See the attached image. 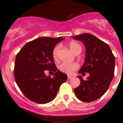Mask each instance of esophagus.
<instances>
[{
  "mask_svg": "<svg viewBox=\"0 0 123 123\" xmlns=\"http://www.w3.org/2000/svg\"><path fill=\"white\" fill-rule=\"evenodd\" d=\"M72 78V76H70V75H68V79L69 80V79H71Z\"/></svg>",
  "mask_w": 123,
  "mask_h": 123,
  "instance_id": "34e87169",
  "label": "esophagus"
}]
</instances>
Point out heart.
I'll use <instances>...</instances> for the list:
<instances>
[{
    "mask_svg": "<svg viewBox=\"0 0 123 123\" xmlns=\"http://www.w3.org/2000/svg\"><path fill=\"white\" fill-rule=\"evenodd\" d=\"M70 50L74 54L82 51V47L78 43L75 41H71L68 44ZM59 46H56L53 51V56L54 59H57L58 58V53L59 51ZM79 68V64L77 62H72V63H68V62H62L59 66V69L62 72H64L68 74H70L72 72L77 70Z\"/></svg>",
    "mask_w": 123,
    "mask_h": 123,
    "instance_id": "b5f03b06",
    "label": "heart"
}]
</instances>
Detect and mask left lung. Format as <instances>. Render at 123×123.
<instances>
[{
  "label": "left lung",
  "mask_w": 123,
  "mask_h": 123,
  "mask_svg": "<svg viewBox=\"0 0 123 123\" xmlns=\"http://www.w3.org/2000/svg\"><path fill=\"white\" fill-rule=\"evenodd\" d=\"M72 38L82 41L86 48L84 62L78 74H89L85 80L82 76H78L80 84L74 90L75 95L83 102H92L100 98L108 90L114 76L115 59L109 46L90 33Z\"/></svg>",
  "instance_id": "1"
}]
</instances>
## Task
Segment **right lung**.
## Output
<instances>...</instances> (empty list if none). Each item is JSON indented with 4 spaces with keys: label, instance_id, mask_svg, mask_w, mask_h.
I'll return each mask as SVG.
<instances>
[{
    "label": "right lung",
    "instance_id": "add662e5",
    "mask_svg": "<svg viewBox=\"0 0 123 123\" xmlns=\"http://www.w3.org/2000/svg\"><path fill=\"white\" fill-rule=\"evenodd\" d=\"M63 39L62 37L37 38L26 43L16 56V82L24 95L35 103L45 104L53 100L67 80V75L57 70L53 56L55 45ZM45 70L55 72L54 77L46 76Z\"/></svg>",
    "mask_w": 123,
    "mask_h": 123
}]
</instances>
